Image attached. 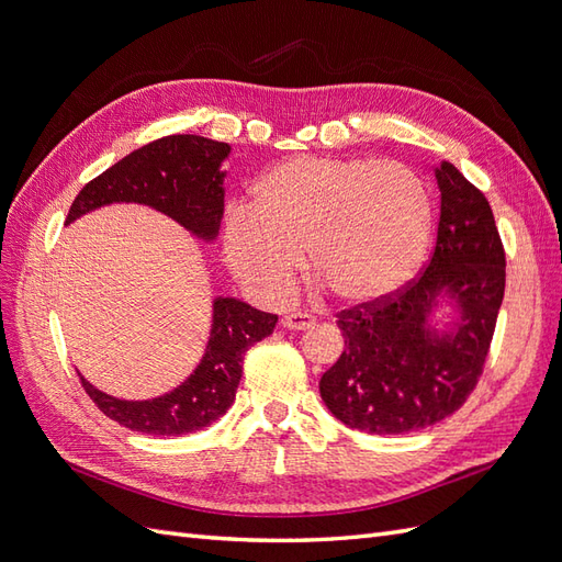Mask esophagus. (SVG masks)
Segmentation results:
<instances>
[{"label": "esophagus", "mask_w": 562, "mask_h": 562, "mask_svg": "<svg viewBox=\"0 0 562 562\" xmlns=\"http://www.w3.org/2000/svg\"><path fill=\"white\" fill-rule=\"evenodd\" d=\"M314 323H316V318L307 312H293V314H285L281 318V326L288 330H307L314 326Z\"/></svg>", "instance_id": "obj_1"}]
</instances>
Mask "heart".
<instances>
[{
	"label": "heart",
	"mask_w": 562,
	"mask_h": 562,
	"mask_svg": "<svg viewBox=\"0 0 562 562\" xmlns=\"http://www.w3.org/2000/svg\"><path fill=\"white\" fill-rule=\"evenodd\" d=\"M431 236V199L401 161L297 157L252 184L225 217L223 252L250 293L281 300L307 250L314 279L345 304L378 302L415 277Z\"/></svg>",
	"instance_id": "1"
}]
</instances>
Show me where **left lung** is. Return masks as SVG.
<instances>
[{
    "mask_svg": "<svg viewBox=\"0 0 562 562\" xmlns=\"http://www.w3.org/2000/svg\"><path fill=\"white\" fill-rule=\"evenodd\" d=\"M440 220L427 269L398 293L337 314L345 351L318 391L347 427L378 436L419 431L462 407L479 382L504 300L506 258L479 187L450 161L436 168ZM456 314L432 321L442 302Z\"/></svg>",
    "mask_w": 562,
    "mask_h": 562,
    "instance_id": "8db88e82",
    "label": "left lung"
}]
</instances>
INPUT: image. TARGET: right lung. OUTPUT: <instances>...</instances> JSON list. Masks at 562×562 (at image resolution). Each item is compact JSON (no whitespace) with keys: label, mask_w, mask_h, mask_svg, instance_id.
<instances>
[{"label":"right lung","mask_w":562,"mask_h":562,"mask_svg":"<svg viewBox=\"0 0 562 562\" xmlns=\"http://www.w3.org/2000/svg\"><path fill=\"white\" fill-rule=\"evenodd\" d=\"M232 147L201 135H166L131 151L91 180L72 201L65 225L110 203H143L168 215L196 239L213 241L225 211L223 161ZM279 316L252 310L236 297L213 300L206 351L180 386L149 401L114 398L81 380L110 419L151 436H182L209 427L234 403L248 347L274 333Z\"/></svg>","instance_id":"add662e5"}]
</instances>
